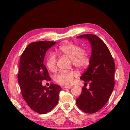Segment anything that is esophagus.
I'll list each match as a JSON object with an SVG mask.
<instances>
[{"label":"esophagus","mask_w":130,"mask_h":130,"mask_svg":"<svg viewBox=\"0 0 130 130\" xmlns=\"http://www.w3.org/2000/svg\"><path fill=\"white\" fill-rule=\"evenodd\" d=\"M70 86H67H67H65V87H62V89H64V90L69 89H70Z\"/></svg>","instance_id":"1"}]
</instances>
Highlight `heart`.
<instances>
[{"label":"heart","mask_w":130,"mask_h":130,"mask_svg":"<svg viewBox=\"0 0 130 130\" xmlns=\"http://www.w3.org/2000/svg\"><path fill=\"white\" fill-rule=\"evenodd\" d=\"M58 51L71 58L72 64L76 68L83 69L88 66L90 62L89 56L87 52L81 50V47L74 43H66L58 47ZM57 58L55 55L51 53L46 61V66L52 72L56 70ZM76 76L74 72L62 71L54 77V80L62 86H68L73 84L74 78Z\"/></svg>","instance_id":"1"}]
</instances>
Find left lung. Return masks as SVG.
Returning <instances> with one entry per match:
<instances>
[{
    "label": "left lung",
    "mask_w": 130,
    "mask_h": 130,
    "mask_svg": "<svg viewBox=\"0 0 130 130\" xmlns=\"http://www.w3.org/2000/svg\"><path fill=\"white\" fill-rule=\"evenodd\" d=\"M77 38L87 39L92 46L88 68L80 77L89 88L84 87L76 105L85 113H94L107 103L115 87V64L107 46L95 35L85 34Z\"/></svg>",
    "instance_id": "8db88e82"
}]
</instances>
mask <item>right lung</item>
Here are the masks:
<instances>
[{"label":"right lung","instance_id":"1","mask_svg":"<svg viewBox=\"0 0 130 130\" xmlns=\"http://www.w3.org/2000/svg\"><path fill=\"white\" fill-rule=\"evenodd\" d=\"M55 43L46 41L31 43L20 58L18 82L22 96L33 111L40 114H45L55 107L61 90L59 85L52 84L46 87L42 84L43 80H51L43 61L47 50Z\"/></svg>","mask_w":130,"mask_h":130}]
</instances>
